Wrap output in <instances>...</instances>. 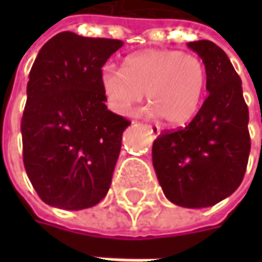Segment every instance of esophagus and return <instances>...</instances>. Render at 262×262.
<instances>
[{
  "label": "esophagus",
  "instance_id": "obj_1",
  "mask_svg": "<svg viewBox=\"0 0 262 262\" xmlns=\"http://www.w3.org/2000/svg\"><path fill=\"white\" fill-rule=\"evenodd\" d=\"M147 129H150L151 131V134L153 136H159L160 134V128L159 126H155V125H146Z\"/></svg>",
  "mask_w": 262,
  "mask_h": 262
}]
</instances>
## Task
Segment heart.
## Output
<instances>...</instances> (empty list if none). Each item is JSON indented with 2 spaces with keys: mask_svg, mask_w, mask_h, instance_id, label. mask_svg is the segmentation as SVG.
<instances>
[{
  "mask_svg": "<svg viewBox=\"0 0 262 262\" xmlns=\"http://www.w3.org/2000/svg\"><path fill=\"white\" fill-rule=\"evenodd\" d=\"M100 87L107 106L125 116L144 93L148 112L163 116L169 125L188 124L198 114L207 86L204 62L195 55L170 49H147L128 56L124 70L106 64Z\"/></svg>",
  "mask_w": 262,
  "mask_h": 262,
  "instance_id": "b5f03b06",
  "label": "heart"
}]
</instances>
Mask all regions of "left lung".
<instances>
[{"label": "left lung", "mask_w": 262, "mask_h": 262, "mask_svg": "<svg viewBox=\"0 0 262 262\" xmlns=\"http://www.w3.org/2000/svg\"><path fill=\"white\" fill-rule=\"evenodd\" d=\"M186 45L206 66L208 96L185 128L160 133L151 157L170 203L204 208L232 195L244 179L251 150L249 112L241 77L225 51L210 40Z\"/></svg>", "instance_id": "8db88e82"}]
</instances>
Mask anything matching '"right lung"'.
<instances>
[{"mask_svg": "<svg viewBox=\"0 0 262 262\" xmlns=\"http://www.w3.org/2000/svg\"><path fill=\"white\" fill-rule=\"evenodd\" d=\"M122 45L61 32L36 56L21 119L23 162L49 206L83 210L109 191L129 121L107 111L99 78Z\"/></svg>", "mask_w": 262, "mask_h": 262, "instance_id": "1", "label": "right lung"}]
</instances>
